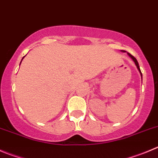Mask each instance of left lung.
<instances>
[{"label":"left lung","mask_w":158,"mask_h":158,"mask_svg":"<svg viewBox=\"0 0 158 158\" xmlns=\"http://www.w3.org/2000/svg\"><path fill=\"white\" fill-rule=\"evenodd\" d=\"M122 52H126V51H125V50H122ZM127 53H128L129 56H130V57L131 58L132 60H133V62L135 63V64H136V67H137L138 70H139V73H140V75H141V78H142V73H141V71H140V69H139V64H138L137 60H136V58H135L134 56H132L131 54H130V53H129V52H127Z\"/></svg>","instance_id":"left-lung-1"}]
</instances>
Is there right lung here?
I'll use <instances>...</instances> for the list:
<instances>
[{
    "label": "right lung",
    "instance_id": "1",
    "mask_svg": "<svg viewBox=\"0 0 158 158\" xmlns=\"http://www.w3.org/2000/svg\"><path fill=\"white\" fill-rule=\"evenodd\" d=\"M24 57H25V56H24ZM23 57V58H24ZM23 58H22V60H23ZM21 63H22V61H21ZM21 63H20V64H21Z\"/></svg>",
    "mask_w": 158,
    "mask_h": 158
}]
</instances>
